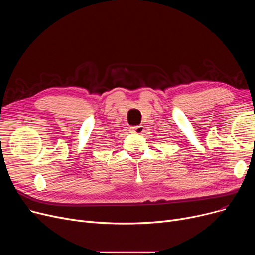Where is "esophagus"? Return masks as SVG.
<instances>
[{"mask_svg":"<svg viewBox=\"0 0 255 255\" xmlns=\"http://www.w3.org/2000/svg\"><path fill=\"white\" fill-rule=\"evenodd\" d=\"M131 132L136 133V134H141V133L144 131V127L142 125H138V126H132L130 127Z\"/></svg>","mask_w":255,"mask_h":255,"instance_id":"esophagus-1","label":"esophagus"}]
</instances>
